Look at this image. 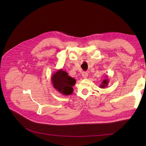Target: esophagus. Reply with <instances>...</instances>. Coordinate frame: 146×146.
<instances>
[{
  "instance_id": "esophagus-1",
  "label": "esophagus",
  "mask_w": 146,
  "mask_h": 146,
  "mask_svg": "<svg viewBox=\"0 0 146 146\" xmlns=\"http://www.w3.org/2000/svg\"><path fill=\"white\" fill-rule=\"evenodd\" d=\"M82 74V77L84 79H86L88 78V74L87 72H83Z\"/></svg>"
}]
</instances>
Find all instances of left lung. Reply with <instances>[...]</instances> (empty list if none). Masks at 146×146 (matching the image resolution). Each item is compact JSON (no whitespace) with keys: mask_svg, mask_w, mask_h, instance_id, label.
Here are the masks:
<instances>
[{"mask_svg":"<svg viewBox=\"0 0 146 146\" xmlns=\"http://www.w3.org/2000/svg\"><path fill=\"white\" fill-rule=\"evenodd\" d=\"M109 82H110V80L108 79V76L106 75V76H105V79H104L103 81L101 82L100 86H99V88L103 89V88L108 87Z\"/></svg>","mask_w":146,"mask_h":146,"instance_id":"8db88e82","label":"left lung"}]
</instances>
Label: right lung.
I'll return each instance as SVG.
<instances>
[{"instance_id": "1", "label": "right lung", "mask_w": 146, "mask_h": 146, "mask_svg": "<svg viewBox=\"0 0 146 146\" xmlns=\"http://www.w3.org/2000/svg\"><path fill=\"white\" fill-rule=\"evenodd\" d=\"M51 80L54 88L60 94L67 96L73 93V86L75 85L76 80L69 76L68 73L62 69H59L53 73Z\"/></svg>"}]
</instances>
